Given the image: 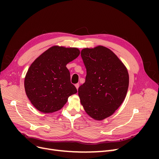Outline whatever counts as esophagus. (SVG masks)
I'll list each match as a JSON object with an SVG mask.
<instances>
[{
  "mask_svg": "<svg viewBox=\"0 0 159 159\" xmlns=\"http://www.w3.org/2000/svg\"><path fill=\"white\" fill-rule=\"evenodd\" d=\"M75 88H76V89H78V88H79V86H80V85H79V84H75Z\"/></svg>",
  "mask_w": 159,
  "mask_h": 159,
  "instance_id": "1",
  "label": "esophagus"
}]
</instances>
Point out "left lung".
Segmentation results:
<instances>
[{"label": "left lung", "instance_id": "obj_1", "mask_svg": "<svg viewBox=\"0 0 159 159\" xmlns=\"http://www.w3.org/2000/svg\"><path fill=\"white\" fill-rule=\"evenodd\" d=\"M81 56L87 75L78 89L80 102L91 117L100 121L113 114L123 102L129 87L128 71L106 47L84 48Z\"/></svg>", "mask_w": 159, "mask_h": 159}]
</instances>
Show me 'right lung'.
Wrapping results in <instances>:
<instances>
[{
	"label": "right lung",
	"mask_w": 159,
	"mask_h": 159,
	"mask_svg": "<svg viewBox=\"0 0 159 159\" xmlns=\"http://www.w3.org/2000/svg\"><path fill=\"white\" fill-rule=\"evenodd\" d=\"M80 54L76 48L54 46L34 61L25 79V88L32 104L48 113L61 109L77 89L70 81L66 65Z\"/></svg>",
	"instance_id": "1"
}]
</instances>
